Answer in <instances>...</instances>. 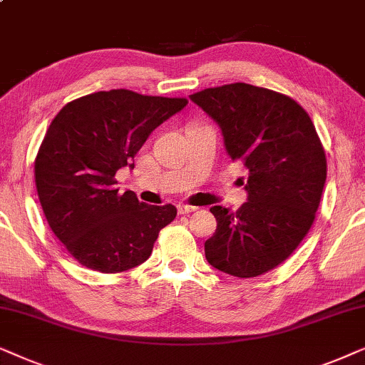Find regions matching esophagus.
Wrapping results in <instances>:
<instances>
[{
    "label": "esophagus",
    "instance_id": "obj_1",
    "mask_svg": "<svg viewBox=\"0 0 365 365\" xmlns=\"http://www.w3.org/2000/svg\"><path fill=\"white\" fill-rule=\"evenodd\" d=\"M177 210H178L180 215H187V213L195 212V210H197V207H193V205H187V203H178V205H177Z\"/></svg>",
    "mask_w": 365,
    "mask_h": 365
}]
</instances>
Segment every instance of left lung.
Returning <instances> with one entry per match:
<instances>
[{"label": "left lung", "mask_w": 365, "mask_h": 365, "mask_svg": "<svg viewBox=\"0 0 365 365\" xmlns=\"http://www.w3.org/2000/svg\"><path fill=\"white\" fill-rule=\"evenodd\" d=\"M190 100L220 125L233 162L247 170L249 200L237 212L215 205L208 264L250 279L285 262L315 220L327 160L307 111L279 91L247 83L205 88Z\"/></svg>", "instance_id": "8db88e82"}]
</instances>
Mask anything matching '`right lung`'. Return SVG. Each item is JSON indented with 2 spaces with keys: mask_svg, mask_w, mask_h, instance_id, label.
Instances as JSON below:
<instances>
[{
  "mask_svg": "<svg viewBox=\"0 0 365 365\" xmlns=\"http://www.w3.org/2000/svg\"><path fill=\"white\" fill-rule=\"evenodd\" d=\"M187 103L120 88L73 100L53 118L35 158V183L48 225L78 264L118 274L152 254L177 208L120 193L115 175L133 168L148 135Z\"/></svg>",
  "mask_w": 365,
  "mask_h": 365,
  "instance_id": "1",
  "label": "right lung"
}]
</instances>
